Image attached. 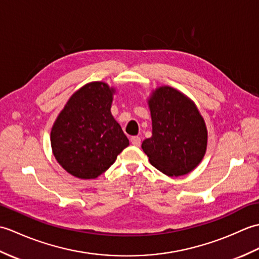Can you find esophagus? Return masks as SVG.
Returning <instances> with one entry per match:
<instances>
[{"label": "esophagus", "mask_w": 259, "mask_h": 259, "mask_svg": "<svg viewBox=\"0 0 259 259\" xmlns=\"http://www.w3.org/2000/svg\"><path fill=\"white\" fill-rule=\"evenodd\" d=\"M130 142L133 144L134 146L136 147H140L141 145V139L139 138V137H131L130 138Z\"/></svg>", "instance_id": "obj_1"}]
</instances>
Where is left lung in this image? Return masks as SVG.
<instances>
[{
    "label": "left lung",
    "mask_w": 259,
    "mask_h": 259,
    "mask_svg": "<svg viewBox=\"0 0 259 259\" xmlns=\"http://www.w3.org/2000/svg\"><path fill=\"white\" fill-rule=\"evenodd\" d=\"M152 136L141 148L159 171L179 177L194 170L207 149L206 123L196 104L171 87H160L148 100Z\"/></svg>",
    "instance_id": "obj_1"
}]
</instances>
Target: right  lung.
<instances>
[{
	"mask_svg": "<svg viewBox=\"0 0 259 259\" xmlns=\"http://www.w3.org/2000/svg\"><path fill=\"white\" fill-rule=\"evenodd\" d=\"M114 91L99 81L83 85L71 96L52 126L53 155L76 178H97L129 146L110 111Z\"/></svg>",
	"mask_w": 259,
	"mask_h": 259,
	"instance_id": "obj_1",
	"label": "right lung"
}]
</instances>
